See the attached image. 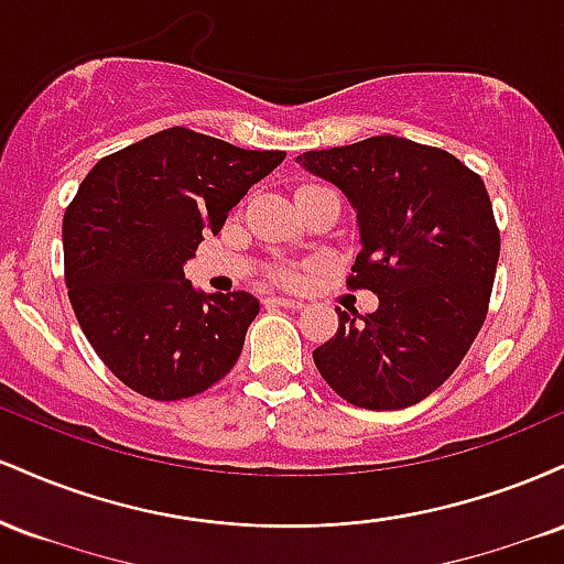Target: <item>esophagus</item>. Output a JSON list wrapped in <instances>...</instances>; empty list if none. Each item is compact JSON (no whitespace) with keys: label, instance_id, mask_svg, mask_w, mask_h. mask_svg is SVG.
Returning <instances> with one entry per match:
<instances>
[{"label":"esophagus","instance_id":"1","mask_svg":"<svg viewBox=\"0 0 564 564\" xmlns=\"http://www.w3.org/2000/svg\"><path fill=\"white\" fill-rule=\"evenodd\" d=\"M264 304H270V307H286V310H302L304 307V302L294 300V296H268Z\"/></svg>","mask_w":564,"mask_h":564}]
</instances>
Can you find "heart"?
Listing matches in <instances>:
<instances>
[{
    "label": "heart",
    "instance_id": "heart-1",
    "mask_svg": "<svg viewBox=\"0 0 564 564\" xmlns=\"http://www.w3.org/2000/svg\"><path fill=\"white\" fill-rule=\"evenodd\" d=\"M281 281H286V283H294V281H300V270H296V268H289V270H283V273H281Z\"/></svg>",
    "mask_w": 564,
    "mask_h": 564
}]
</instances>
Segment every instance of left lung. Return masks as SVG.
Listing matches in <instances>:
<instances>
[{
	"mask_svg": "<svg viewBox=\"0 0 564 564\" xmlns=\"http://www.w3.org/2000/svg\"><path fill=\"white\" fill-rule=\"evenodd\" d=\"M345 193L360 230L349 286L379 296L368 315L339 310L313 352L347 403L398 411L456 371L488 315L498 228L488 191L448 151L379 134L296 156Z\"/></svg>",
	"mask_w": 564,
	"mask_h": 564,
	"instance_id": "left-lung-1",
	"label": "left lung"
}]
</instances>
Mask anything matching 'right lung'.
I'll return each mask as SVG.
<instances>
[{
  "mask_svg": "<svg viewBox=\"0 0 564 564\" xmlns=\"http://www.w3.org/2000/svg\"><path fill=\"white\" fill-rule=\"evenodd\" d=\"M283 159L172 127L100 159L84 177L63 217L68 300L129 390L183 400L236 366L260 300L206 294L183 268Z\"/></svg>",
  "mask_w": 564,
  "mask_h": 564,
  "instance_id": "add662e5",
  "label": "right lung"
}]
</instances>
